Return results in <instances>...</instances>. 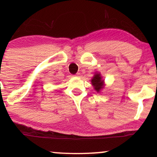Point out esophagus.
<instances>
[{"instance_id":"34e87169","label":"esophagus","mask_w":157,"mask_h":157,"mask_svg":"<svg viewBox=\"0 0 157 157\" xmlns=\"http://www.w3.org/2000/svg\"><path fill=\"white\" fill-rule=\"evenodd\" d=\"M75 76H76V77H79V76H80V73H77L76 75H75Z\"/></svg>"}]
</instances>
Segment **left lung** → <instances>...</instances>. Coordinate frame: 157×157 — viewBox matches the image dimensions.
<instances>
[{
	"mask_svg": "<svg viewBox=\"0 0 157 157\" xmlns=\"http://www.w3.org/2000/svg\"><path fill=\"white\" fill-rule=\"evenodd\" d=\"M91 84H92L94 89L96 90L97 93L100 92L104 88V80H102L101 75L100 73H95L93 78L91 79Z\"/></svg>",
	"mask_w": 157,
	"mask_h": 157,
	"instance_id": "obj_1",
	"label": "left lung"
}]
</instances>
